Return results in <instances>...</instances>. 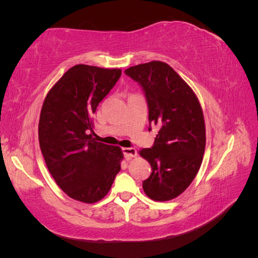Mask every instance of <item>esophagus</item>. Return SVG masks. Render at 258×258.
<instances>
[{
	"mask_svg": "<svg viewBox=\"0 0 258 258\" xmlns=\"http://www.w3.org/2000/svg\"><path fill=\"white\" fill-rule=\"evenodd\" d=\"M123 154L126 159H131L133 158V157H137L138 152L134 148H123Z\"/></svg>",
	"mask_w": 258,
	"mask_h": 258,
	"instance_id": "34e87169",
	"label": "esophagus"
}]
</instances>
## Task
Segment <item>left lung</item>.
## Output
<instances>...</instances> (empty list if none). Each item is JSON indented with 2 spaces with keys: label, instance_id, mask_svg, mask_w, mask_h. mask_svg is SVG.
<instances>
[{
  "label": "left lung",
  "instance_id": "1",
  "mask_svg": "<svg viewBox=\"0 0 258 258\" xmlns=\"http://www.w3.org/2000/svg\"><path fill=\"white\" fill-rule=\"evenodd\" d=\"M125 74L139 83L149 108V131L158 125L154 146L140 150L152 173L142 186L157 202L176 198L191 184L203 161L206 130L203 109L191 87L167 63H141Z\"/></svg>",
  "mask_w": 258,
  "mask_h": 258
}]
</instances>
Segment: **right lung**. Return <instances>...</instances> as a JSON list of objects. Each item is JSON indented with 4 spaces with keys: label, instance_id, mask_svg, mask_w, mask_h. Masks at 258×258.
<instances>
[{
    "label": "right lung",
    "instance_id": "add662e5",
    "mask_svg": "<svg viewBox=\"0 0 258 258\" xmlns=\"http://www.w3.org/2000/svg\"><path fill=\"white\" fill-rule=\"evenodd\" d=\"M121 75L120 69L76 64L43 102L38 140L47 169L64 194L93 204L106 196L120 171L119 147L92 138V115Z\"/></svg>",
    "mask_w": 258,
    "mask_h": 258
}]
</instances>
